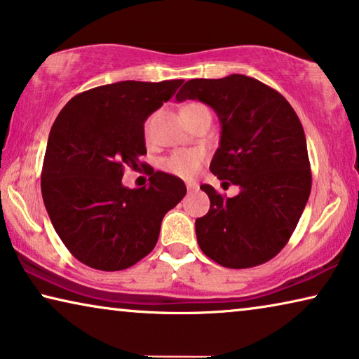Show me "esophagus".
Wrapping results in <instances>:
<instances>
[{
  "instance_id": "obj_1",
  "label": "esophagus",
  "mask_w": 359,
  "mask_h": 359,
  "mask_svg": "<svg viewBox=\"0 0 359 359\" xmlns=\"http://www.w3.org/2000/svg\"><path fill=\"white\" fill-rule=\"evenodd\" d=\"M187 190H189L190 191V194H191V191H196L198 190V184H196V182H187Z\"/></svg>"
}]
</instances>
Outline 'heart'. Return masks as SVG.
I'll use <instances>...</instances> for the list:
<instances>
[{
  "label": "heart",
  "mask_w": 359,
  "mask_h": 359,
  "mask_svg": "<svg viewBox=\"0 0 359 359\" xmlns=\"http://www.w3.org/2000/svg\"><path fill=\"white\" fill-rule=\"evenodd\" d=\"M195 106L200 104H189L184 109L195 108ZM203 161H205V154L198 151V149H177V151H174L170 156L164 159L163 168L168 172L177 175V177L191 179L198 174Z\"/></svg>",
  "instance_id": "obj_1"
}]
</instances>
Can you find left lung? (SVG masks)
Here are the masks:
<instances>
[{"instance_id": "obj_1", "label": "left lung", "mask_w": 359, "mask_h": 359, "mask_svg": "<svg viewBox=\"0 0 359 359\" xmlns=\"http://www.w3.org/2000/svg\"><path fill=\"white\" fill-rule=\"evenodd\" d=\"M175 100H198L216 111L222 132L210 169L219 180L240 187L233 198L208 184L200 187L211 201L195 222L201 251L231 269L272 259L290 240L311 191L297 112L277 90L242 74L191 79Z\"/></svg>"}]
</instances>
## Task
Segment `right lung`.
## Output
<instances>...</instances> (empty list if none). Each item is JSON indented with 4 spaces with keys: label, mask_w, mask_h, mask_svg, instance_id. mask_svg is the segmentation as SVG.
<instances>
[{
    "label": "right lung",
    "mask_w": 359,
    "mask_h": 359,
    "mask_svg": "<svg viewBox=\"0 0 359 359\" xmlns=\"http://www.w3.org/2000/svg\"><path fill=\"white\" fill-rule=\"evenodd\" d=\"M184 80H126L79 93L51 127L41 195L53 227L74 258L98 271H122L154 248L164 214L185 196L179 177L149 172L142 189L122 185L126 168L147 154L143 124Z\"/></svg>",
    "instance_id": "right-lung-1"
}]
</instances>
